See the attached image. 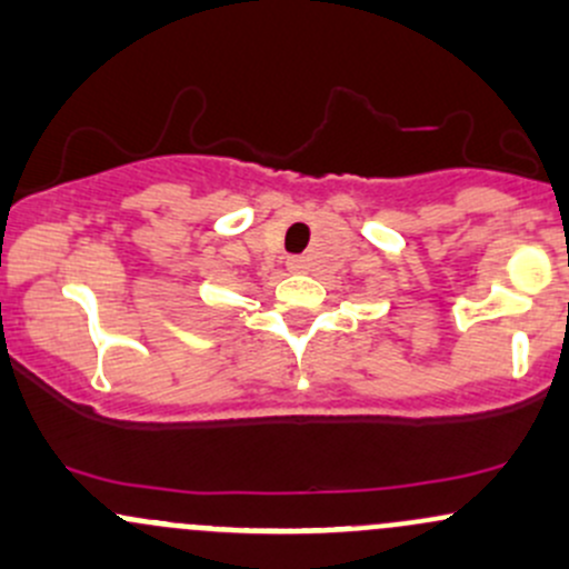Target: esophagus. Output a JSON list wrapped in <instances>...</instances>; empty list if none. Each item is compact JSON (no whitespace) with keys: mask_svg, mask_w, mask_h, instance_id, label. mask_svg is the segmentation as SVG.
<instances>
[{"mask_svg":"<svg viewBox=\"0 0 569 569\" xmlns=\"http://www.w3.org/2000/svg\"><path fill=\"white\" fill-rule=\"evenodd\" d=\"M289 270L291 272H305V270H308V261H305L302 256H295V259H289Z\"/></svg>","mask_w":569,"mask_h":569,"instance_id":"esophagus-1","label":"esophagus"}]
</instances>
